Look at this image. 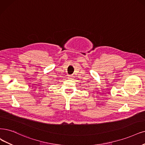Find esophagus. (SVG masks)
I'll use <instances>...</instances> for the list:
<instances>
[{"instance_id": "1", "label": "esophagus", "mask_w": 145, "mask_h": 145, "mask_svg": "<svg viewBox=\"0 0 145 145\" xmlns=\"http://www.w3.org/2000/svg\"><path fill=\"white\" fill-rule=\"evenodd\" d=\"M68 78H69V79H72V78H73V76H72V75H69Z\"/></svg>"}]
</instances>
